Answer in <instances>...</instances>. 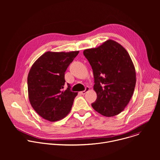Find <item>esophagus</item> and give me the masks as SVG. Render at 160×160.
I'll return each mask as SVG.
<instances>
[{
  "instance_id": "34e87169",
  "label": "esophagus",
  "mask_w": 160,
  "mask_h": 160,
  "mask_svg": "<svg viewBox=\"0 0 160 160\" xmlns=\"http://www.w3.org/2000/svg\"><path fill=\"white\" fill-rule=\"evenodd\" d=\"M89 90H90V88H89L88 87H87L85 88V90L81 91V92H80V94H82V95H84V94H85V93L87 92V91H88Z\"/></svg>"
}]
</instances>
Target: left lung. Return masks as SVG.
Returning a JSON list of instances; mask_svg holds the SVG:
<instances>
[{
  "instance_id": "left-lung-1",
  "label": "left lung",
  "mask_w": 160,
  "mask_h": 160,
  "mask_svg": "<svg viewBox=\"0 0 160 160\" xmlns=\"http://www.w3.org/2000/svg\"><path fill=\"white\" fill-rule=\"evenodd\" d=\"M92 66L97 94L92 108L101 115H118L128 104L136 83L133 63L126 49L109 39L96 48L83 51Z\"/></svg>"
}]
</instances>
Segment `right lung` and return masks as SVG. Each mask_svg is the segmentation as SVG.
<instances>
[{
	"label": "right lung",
	"instance_id": "add662e5",
	"mask_svg": "<svg viewBox=\"0 0 160 160\" xmlns=\"http://www.w3.org/2000/svg\"><path fill=\"white\" fill-rule=\"evenodd\" d=\"M79 51H48L32 66L28 75L30 102L41 117L50 122L64 118L71 111L78 92L63 90L64 72Z\"/></svg>",
	"mask_w": 160,
	"mask_h": 160
}]
</instances>
